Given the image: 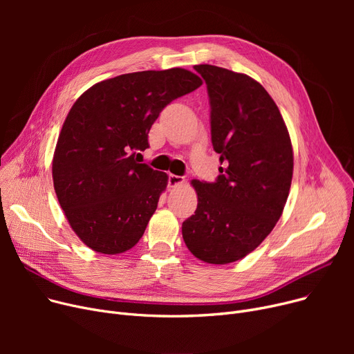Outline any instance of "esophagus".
<instances>
[{"instance_id":"obj_1","label":"esophagus","mask_w":354,"mask_h":354,"mask_svg":"<svg viewBox=\"0 0 354 354\" xmlns=\"http://www.w3.org/2000/svg\"><path fill=\"white\" fill-rule=\"evenodd\" d=\"M167 182H169V187L176 188V187H179V185H182L185 182V178L183 176H178V175H169V179H167Z\"/></svg>"}]
</instances>
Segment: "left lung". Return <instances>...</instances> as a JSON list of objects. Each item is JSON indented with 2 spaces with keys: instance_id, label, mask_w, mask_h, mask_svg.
<instances>
[{
  "instance_id": "obj_1",
  "label": "left lung",
  "mask_w": 354,
  "mask_h": 354,
  "mask_svg": "<svg viewBox=\"0 0 354 354\" xmlns=\"http://www.w3.org/2000/svg\"><path fill=\"white\" fill-rule=\"evenodd\" d=\"M194 68L207 83L211 140L219 153L215 182L194 179L195 215L182 224L201 261L230 264L252 252L275 227L292 179V146L267 90L247 74L211 64Z\"/></svg>"
}]
</instances>
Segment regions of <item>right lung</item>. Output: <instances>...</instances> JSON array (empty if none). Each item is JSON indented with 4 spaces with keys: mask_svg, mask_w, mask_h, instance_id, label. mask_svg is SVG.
Wrapping results in <instances>:
<instances>
[{
    "mask_svg": "<svg viewBox=\"0 0 354 354\" xmlns=\"http://www.w3.org/2000/svg\"><path fill=\"white\" fill-rule=\"evenodd\" d=\"M202 84L185 68L122 74L91 86L70 109L53 158V182L70 227L100 254L135 247L155 214L167 175L136 151L172 100Z\"/></svg>",
    "mask_w": 354,
    "mask_h": 354,
    "instance_id": "1",
    "label": "right lung"
}]
</instances>
